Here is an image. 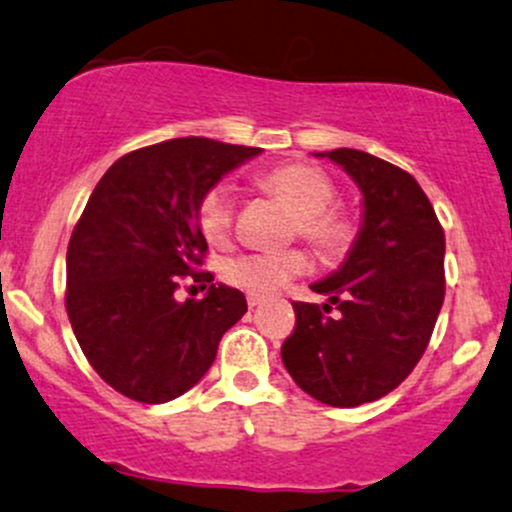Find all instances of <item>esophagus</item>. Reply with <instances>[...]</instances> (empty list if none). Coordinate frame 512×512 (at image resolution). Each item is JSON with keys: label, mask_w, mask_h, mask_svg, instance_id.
<instances>
[{"label": "esophagus", "mask_w": 512, "mask_h": 512, "mask_svg": "<svg viewBox=\"0 0 512 512\" xmlns=\"http://www.w3.org/2000/svg\"><path fill=\"white\" fill-rule=\"evenodd\" d=\"M246 302H249V307H251V310H254V307L261 305L263 298H261V295H249V298H246Z\"/></svg>", "instance_id": "obj_1"}]
</instances>
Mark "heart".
Instances as JSON below:
<instances>
[{
    "label": "heart",
    "mask_w": 512,
    "mask_h": 512,
    "mask_svg": "<svg viewBox=\"0 0 512 512\" xmlns=\"http://www.w3.org/2000/svg\"><path fill=\"white\" fill-rule=\"evenodd\" d=\"M256 188L293 212L290 236H300L324 261H339L351 251L359 224L354 214L334 207L337 188L322 168L312 163H285L271 168L254 180ZM197 229L214 246L232 239L234 200L224 185H214L197 202ZM307 268L302 249L258 251L229 258L222 266V278L249 295H271Z\"/></svg>",
    "instance_id": "1"
}]
</instances>
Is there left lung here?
I'll use <instances>...</instances> for the list:
<instances>
[{"instance_id": "obj_1", "label": "left lung", "mask_w": 512, "mask_h": 512, "mask_svg": "<svg viewBox=\"0 0 512 512\" xmlns=\"http://www.w3.org/2000/svg\"><path fill=\"white\" fill-rule=\"evenodd\" d=\"M364 195V227L339 271L312 285L340 310L293 302L280 356L293 381L332 408L395 390L425 354L444 302V229L408 170L356 148H334Z\"/></svg>"}]
</instances>
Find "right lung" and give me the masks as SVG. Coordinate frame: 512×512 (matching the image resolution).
Listing matches in <instances>:
<instances>
[{"label":"right lung","instance_id":"obj_1","mask_svg":"<svg viewBox=\"0 0 512 512\" xmlns=\"http://www.w3.org/2000/svg\"><path fill=\"white\" fill-rule=\"evenodd\" d=\"M261 148L188 136L126 153L102 175L68 244L65 310L107 386L158 405L210 371L219 339L246 312L241 290L214 285L197 202ZM190 275L211 290L174 300Z\"/></svg>","mask_w":512,"mask_h":512}]
</instances>
